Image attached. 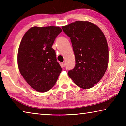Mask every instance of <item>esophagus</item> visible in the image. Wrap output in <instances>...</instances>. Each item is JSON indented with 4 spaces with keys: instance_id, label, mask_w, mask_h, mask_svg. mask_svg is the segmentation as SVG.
<instances>
[{
    "instance_id": "obj_1",
    "label": "esophagus",
    "mask_w": 126,
    "mask_h": 126,
    "mask_svg": "<svg viewBox=\"0 0 126 126\" xmlns=\"http://www.w3.org/2000/svg\"><path fill=\"white\" fill-rule=\"evenodd\" d=\"M61 66H62V68L64 67H65V63H64V62L62 63H61Z\"/></svg>"
}]
</instances>
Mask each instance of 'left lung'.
Here are the masks:
<instances>
[{
  "instance_id": "obj_1",
  "label": "left lung",
  "mask_w": 126,
  "mask_h": 126,
  "mask_svg": "<svg viewBox=\"0 0 126 126\" xmlns=\"http://www.w3.org/2000/svg\"><path fill=\"white\" fill-rule=\"evenodd\" d=\"M70 38L76 65L68 72L77 86L89 89L98 83L108 67V47L99 28L89 22L76 21L62 27Z\"/></svg>"
}]
</instances>
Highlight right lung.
Returning a JSON list of instances; mask_svg holds the SVG:
<instances>
[{"instance_id":"right-lung-1","label":"right lung","mask_w":126,"mask_h":126,"mask_svg":"<svg viewBox=\"0 0 126 126\" xmlns=\"http://www.w3.org/2000/svg\"><path fill=\"white\" fill-rule=\"evenodd\" d=\"M62 31L59 27H33L20 42L17 57L19 70L27 83L38 92L49 91L62 71L52 48Z\"/></svg>"}]
</instances>
